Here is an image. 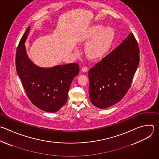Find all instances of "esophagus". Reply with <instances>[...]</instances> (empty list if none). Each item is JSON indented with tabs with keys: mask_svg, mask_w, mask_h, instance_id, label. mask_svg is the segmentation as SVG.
I'll return each instance as SVG.
<instances>
[{
	"mask_svg": "<svg viewBox=\"0 0 159 159\" xmlns=\"http://www.w3.org/2000/svg\"><path fill=\"white\" fill-rule=\"evenodd\" d=\"M81 71H82L83 72H86V71H88V67H86V66H83V67L82 68V69H81Z\"/></svg>",
	"mask_w": 159,
	"mask_h": 159,
	"instance_id": "obj_1",
	"label": "esophagus"
}]
</instances>
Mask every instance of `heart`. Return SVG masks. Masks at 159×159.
Instances as JSON below:
<instances>
[{"label":"heart","mask_w":159,"mask_h":159,"mask_svg":"<svg viewBox=\"0 0 159 159\" xmlns=\"http://www.w3.org/2000/svg\"><path fill=\"white\" fill-rule=\"evenodd\" d=\"M115 39V33L111 27L101 24L91 26L87 30L84 40L91 43L87 48V53L92 58H99L110 50Z\"/></svg>","instance_id":"obj_1"}]
</instances>
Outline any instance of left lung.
<instances>
[{
    "instance_id": "left-lung-1",
    "label": "left lung",
    "mask_w": 159,
    "mask_h": 159,
    "mask_svg": "<svg viewBox=\"0 0 159 159\" xmlns=\"http://www.w3.org/2000/svg\"><path fill=\"white\" fill-rule=\"evenodd\" d=\"M139 63V48L132 33L88 73L91 102L106 109L119 102L130 87Z\"/></svg>"
}]
</instances>
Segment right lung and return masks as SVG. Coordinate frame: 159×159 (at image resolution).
Segmentation results:
<instances>
[{
	"mask_svg": "<svg viewBox=\"0 0 159 159\" xmlns=\"http://www.w3.org/2000/svg\"><path fill=\"white\" fill-rule=\"evenodd\" d=\"M30 29L26 30L17 48V72L30 101L41 110L55 112L66 103L71 83L80 71L79 65L70 63L52 68L35 65L28 57L25 46Z\"/></svg>",
	"mask_w": 159,
	"mask_h": 159,
	"instance_id": "add662e5",
	"label": "right lung"
}]
</instances>
